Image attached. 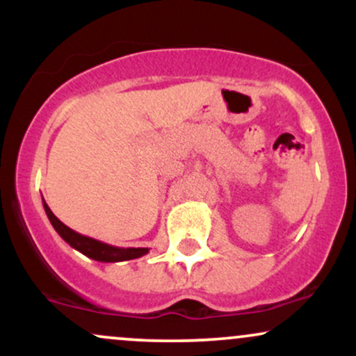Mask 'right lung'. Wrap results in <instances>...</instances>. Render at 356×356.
Instances as JSON below:
<instances>
[{
    "label": "right lung",
    "instance_id": "right-lung-1",
    "mask_svg": "<svg viewBox=\"0 0 356 356\" xmlns=\"http://www.w3.org/2000/svg\"><path fill=\"white\" fill-rule=\"evenodd\" d=\"M43 207L47 212L48 219H50L51 226L55 227V231L58 232L60 238L68 243L73 249L80 251L81 254H85L90 259L100 261V263H118V261H129V259H137L149 252V248H117L112 244L102 243L88 236L80 234V232L70 229L68 226H65L61 220L53 214L48 204L43 199Z\"/></svg>",
    "mask_w": 356,
    "mask_h": 356
}]
</instances>
